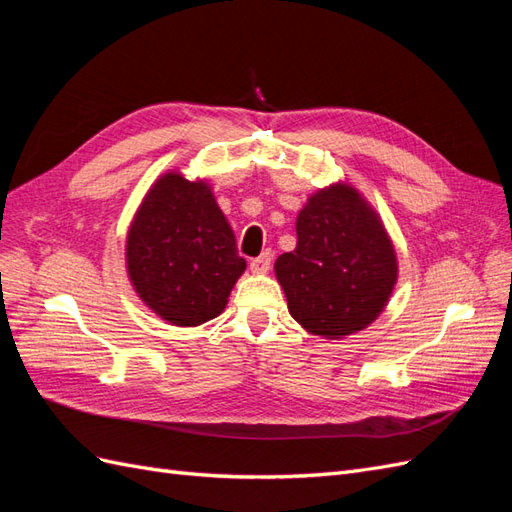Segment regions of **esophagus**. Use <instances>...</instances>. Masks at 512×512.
<instances>
[{
	"label": "esophagus",
	"mask_w": 512,
	"mask_h": 512,
	"mask_svg": "<svg viewBox=\"0 0 512 512\" xmlns=\"http://www.w3.org/2000/svg\"><path fill=\"white\" fill-rule=\"evenodd\" d=\"M271 260H273V254L269 250L262 252L258 258H252V262H250L252 273H267L271 267Z\"/></svg>",
	"instance_id": "34e87169"
}]
</instances>
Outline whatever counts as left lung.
<instances>
[{"instance_id":"1","label":"left lung","mask_w":512,"mask_h":512,"mask_svg":"<svg viewBox=\"0 0 512 512\" xmlns=\"http://www.w3.org/2000/svg\"><path fill=\"white\" fill-rule=\"evenodd\" d=\"M275 277L305 331L342 339L382 314L397 284V256L359 190L333 183L307 198L297 247L275 260Z\"/></svg>"}]
</instances>
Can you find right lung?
Masks as SVG:
<instances>
[{"label": "right lung", "mask_w": 512, "mask_h": 512, "mask_svg": "<svg viewBox=\"0 0 512 512\" xmlns=\"http://www.w3.org/2000/svg\"><path fill=\"white\" fill-rule=\"evenodd\" d=\"M126 267L138 297L162 320L198 327L224 312L245 260L211 185L166 173L130 224Z\"/></svg>", "instance_id": "add662e5"}]
</instances>
